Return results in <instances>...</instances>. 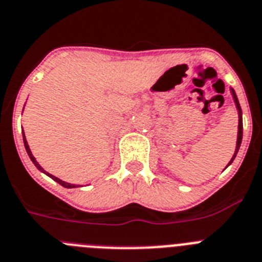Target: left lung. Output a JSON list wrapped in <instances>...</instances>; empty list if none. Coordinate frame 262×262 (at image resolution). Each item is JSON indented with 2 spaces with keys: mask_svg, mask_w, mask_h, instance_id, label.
<instances>
[{
  "mask_svg": "<svg viewBox=\"0 0 262 262\" xmlns=\"http://www.w3.org/2000/svg\"><path fill=\"white\" fill-rule=\"evenodd\" d=\"M231 94H232V98H234L235 105H236V108H237V114H239V125H237V129H239V130H237V141H236V148H235V152H234V155H232V158H231V160H230V162H228L227 167L230 166V164L232 163V162H234L235 157H236L237 151H239V147H240V145H242V140H243V117H242V108H240L239 100H237V96H236V94H235L234 89H231Z\"/></svg>",
  "mask_w": 262,
  "mask_h": 262,
  "instance_id": "8db88e82",
  "label": "left lung"
}]
</instances>
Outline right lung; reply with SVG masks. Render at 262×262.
I'll return each instance as SVG.
<instances>
[{
  "label": "right lung",
  "mask_w": 262,
  "mask_h": 262,
  "mask_svg": "<svg viewBox=\"0 0 262 262\" xmlns=\"http://www.w3.org/2000/svg\"><path fill=\"white\" fill-rule=\"evenodd\" d=\"M22 132H23V130H22ZM23 142H25V147H26V151H27L28 157H30V159L32 160V163H34L35 166H36V168L39 169V171L44 172V173H46V175H48L49 178H51V179H53V180H55V181H57V183L60 184V185H62V187H65V188H77V187H79V185H74V184H69V183H67V181H62V180H60V179H58V178H56V176L51 175V173H48V172H47V171H44V169H43V167H41V166H40L39 163H37V162H36V159H35V157H34V155H32L31 150H30V146H28V143H27V140H26V137H25V132H23Z\"/></svg>",
  "instance_id": "right-lung-1"
}]
</instances>
